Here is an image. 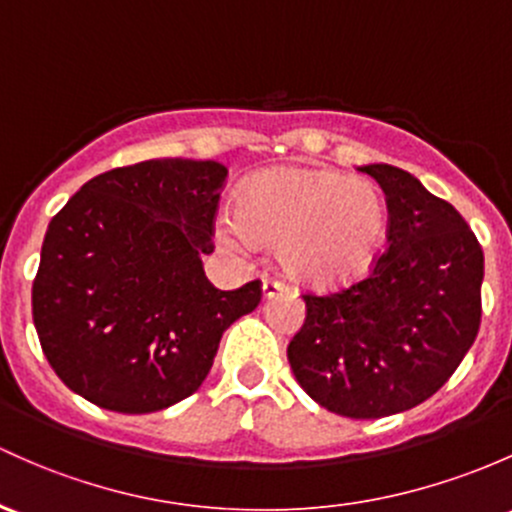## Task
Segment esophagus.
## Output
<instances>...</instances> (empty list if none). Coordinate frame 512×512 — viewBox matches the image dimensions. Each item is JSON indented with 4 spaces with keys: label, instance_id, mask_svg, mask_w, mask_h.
<instances>
[{
    "label": "esophagus",
    "instance_id": "1",
    "mask_svg": "<svg viewBox=\"0 0 512 512\" xmlns=\"http://www.w3.org/2000/svg\"><path fill=\"white\" fill-rule=\"evenodd\" d=\"M285 290H288V285H285L283 280H276V278L263 280V298H276V295L285 293Z\"/></svg>",
    "mask_w": 512,
    "mask_h": 512
}]
</instances>
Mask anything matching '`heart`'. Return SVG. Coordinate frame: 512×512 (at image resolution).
<instances>
[{"label": "heart", "mask_w": 512, "mask_h": 512, "mask_svg": "<svg viewBox=\"0 0 512 512\" xmlns=\"http://www.w3.org/2000/svg\"><path fill=\"white\" fill-rule=\"evenodd\" d=\"M386 229L378 185L329 168L261 170L241 185L236 214L217 219L222 244H276L285 273L315 285L364 276L381 254Z\"/></svg>", "instance_id": "1"}]
</instances>
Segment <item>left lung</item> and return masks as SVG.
<instances>
[{"instance_id": "1", "label": "left lung", "mask_w": 512, "mask_h": 512, "mask_svg": "<svg viewBox=\"0 0 512 512\" xmlns=\"http://www.w3.org/2000/svg\"><path fill=\"white\" fill-rule=\"evenodd\" d=\"M388 202V249L371 276L327 295L305 293L290 339L295 381L315 403L376 420L425 403L474 344L483 251L449 202L408 170L371 163Z\"/></svg>"}]
</instances>
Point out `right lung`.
I'll return each mask as SVG.
<instances>
[{"instance_id": "right-lung-1", "label": "right lung", "mask_w": 512, "mask_h": 512, "mask_svg": "<svg viewBox=\"0 0 512 512\" xmlns=\"http://www.w3.org/2000/svg\"><path fill=\"white\" fill-rule=\"evenodd\" d=\"M217 161L156 158L87 180L48 224L31 305L48 364L104 410L144 415L195 393L229 324L261 302V283L219 290Z\"/></svg>"}]
</instances>
